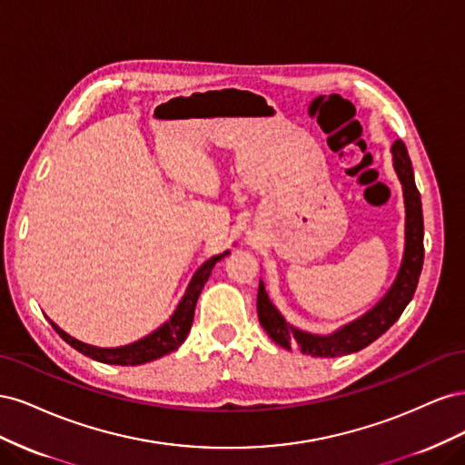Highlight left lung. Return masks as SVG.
Masks as SVG:
<instances>
[{"label": "left lung", "instance_id": "left-lung-1", "mask_svg": "<svg viewBox=\"0 0 465 465\" xmlns=\"http://www.w3.org/2000/svg\"><path fill=\"white\" fill-rule=\"evenodd\" d=\"M391 161L396 171L401 190H403V205H405V246L403 256L396 279L371 311L353 322L343 323L331 333H311L294 328L279 312V308L272 302L270 294L265 291L263 281L260 279L258 287V318L262 328L267 331L272 340L285 347H297L301 353L312 357H341L371 345L378 340L393 322H396L405 306L413 299V292L419 283L420 270H423V207H420V195L415 186L411 159L401 139L391 145Z\"/></svg>", "mask_w": 465, "mask_h": 465}]
</instances>
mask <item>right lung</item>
<instances>
[{
	"label": "right lung",
	"mask_w": 465,
	"mask_h": 465,
	"mask_svg": "<svg viewBox=\"0 0 465 465\" xmlns=\"http://www.w3.org/2000/svg\"><path fill=\"white\" fill-rule=\"evenodd\" d=\"M231 254V250L223 252V254H217L213 258H209L200 265V270L193 273L190 279V283L186 287L184 297L180 299L178 306L174 308V312L171 314L164 323L157 330H153L149 335L142 337L130 345H122V347H94L89 343H83L75 337L65 333L58 323H54L50 318L48 322L52 323V328L55 330L65 343L72 345L79 353L87 355L98 362H106V364H120V367H135V364H145L154 359H161L168 353L176 351L190 333L192 322H193V312H195V302H198L200 292L203 285L207 283V279L211 275V270H213L215 263L221 262L224 256Z\"/></svg>",
	"instance_id": "add662e5"
}]
</instances>
